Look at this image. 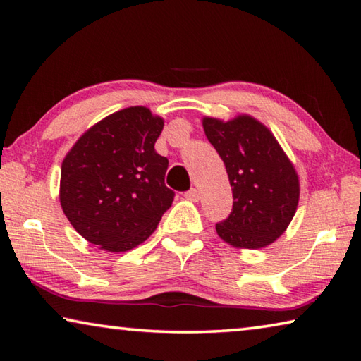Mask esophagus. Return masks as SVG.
<instances>
[{
    "instance_id": "34e87169",
    "label": "esophagus",
    "mask_w": 361,
    "mask_h": 361,
    "mask_svg": "<svg viewBox=\"0 0 361 361\" xmlns=\"http://www.w3.org/2000/svg\"><path fill=\"white\" fill-rule=\"evenodd\" d=\"M185 197L190 202H198V200H200V190L195 189V188L189 189L188 192H185Z\"/></svg>"
}]
</instances>
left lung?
<instances>
[{
  "mask_svg": "<svg viewBox=\"0 0 361 361\" xmlns=\"http://www.w3.org/2000/svg\"><path fill=\"white\" fill-rule=\"evenodd\" d=\"M206 137L224 159L233 211L216 225L237 248H264L286 231L299 202L293 164L273 133L248 114L231 121L203 118Z\"/></svg>",
  "mask_w": 361,
  "mask_h": 361,
  "instance_id": "obj_1",
  "label": "left lung"
}]
</instances>
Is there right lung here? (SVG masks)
I'll return each instance as SVG.
<instances>
[{"label":"right lung","instance_id":"add662e5","mask_svg":"<svg viewBox=\"0 0 361 361\" xmlns=\"http://www.w3.org/2000/svg\"><path fill=\"white\" fill-rule=\"evenodd\" d=\"M164 121L128 106L83 133L62 163L60 204L83 239L122 252L142 243L171 208L169 166L155 150Z\"/></svg>","mask_w":361,"mask_h":361}]
</instances>
